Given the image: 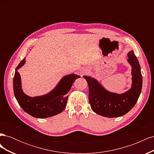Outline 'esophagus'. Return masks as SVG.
I'll use <instances>...</instances> for the list:
<instances>
[{"label":"esophagus","mask_w":154,"mask_h":154,"mask_svg":"<svg viewBox=\"0 0 154 154\" xmlns=\"http://www.w3.org/2000/svg\"><path fill=\"white\" fill-rule=\"evenodd\" d=\"M87 72H88V69H82L81 71H80V74H81V76H83L84 75V74H85L86 73H87Z\"/></svg>","instance_id":"1"}]
</instances>
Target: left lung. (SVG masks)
Here are the masks:
<instances>
[{
  "label": "left lung",
  "instance_id": "8db88e82",
  "mask_svg": "<svg viewBox=\"0 0 154 154\" xmlns=\"http://www.w3.org/2000/svg\"><path fill=\"white\" fill-rule=\"evenodd\" d=\"M128 62L132 67V87L122 94L109 92L91 76H83L88 86V100L92 110L106 118L122 116L131 110L141 94L143 78L141 67L134 51L128 53Z\"/></svg>",
  "mask_w": 154,
  "mask_h": 154
}]
</instances>
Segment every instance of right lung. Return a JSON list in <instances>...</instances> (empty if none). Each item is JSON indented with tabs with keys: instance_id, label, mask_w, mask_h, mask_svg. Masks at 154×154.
Segmentation results:
<instances>
[{
	"instance_id": "obj_1",
	"label": "right lung",
	"mask_w": 154,
	"mask_h": 154,
	"mask_svg": "<svg viewBox=\"0 0 154 154\" xmlns=\"http://www.w3.org/2000/svg\"><path fill=\"white\" fill-rule=\"evenodd\" d=\"M25 63L24 58L17 67L13 78L14 94L21 108L26 113L36 118H46L61 113L67 105V94L72 83L80 76L75 74H68L63 76L54 89L48 94L30 97L22 91L20 75L17 71Z\"/></svg>"
}]
</instances>
